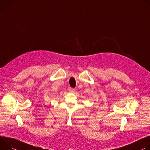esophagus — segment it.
Wrapping results in <instances>:
<instances>
[{
	"label": "esophagus",
	"mask_w": 150,
	"mask_h": 150,
	"mask_svg": "<svg viewBox=\"0 0 150 150\" xmlns=\"http://www.w3.org/2000/svg\"><path fill=\"white\" fill-rule=\"evenodd\" d=\"M74 91H75V89H74V88H69V91H70V92H74Z\"/></svg>",
	"instance_id": "1"
}]
</instances>
